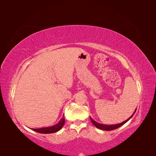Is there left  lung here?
I'll use <instances>...</instances> for the list:
<instances>
[{
  "instance_id": "left-lung-1",
  "label": "left lung",
  "mask_w": 156,
  "mask_h": 156,
  "mask_svg": "<svg viewBox=\"0 0 156 156\" xmlns=\"http://www.w3.org/2000/svg\"><path fill=\"white\" fill-rule=\"evenodd\" d=\"M136 109L135 110V111H134V112H133V114L128 119H127L126 120H125L124 122H122V123H120V124H113V125H106V124H100V123H98V122H96V121H94L92 118L90 117V120H91V122H92V124L95 126L97 128H98V129H101V130H105V131H111V130H113V129H117V128H119V127H120V126H122V125H124V124H126V122L128 121V120H129L132 117H133V116L134 115V114L135 113V112H136Z\"/></svg>"
}]
</instances>
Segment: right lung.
Returning a JSON list of instances; mask_svg holds the SVG:
<instances>
[{
    "mask_svg": "<svg viewBox=\"0 0 156 156\" xmlns=\"http://www.w3.org/2000/svg\"><path fill=\"white\" fill-rule=\"evenodd\" d=\"M65 122V119L64 118V115L62 119L58 122L57 124L52 126L50 127H41V128H37V129H32L33 131L40 133H44V134H49V133H53L55 132L58 131L60 129H62Z\"/></svg>",
    "mask_w": 156,
    "mask_h": 156,
    "instance_id": "right-lung-1",
    "label": "right lung"
}]
</instances>
